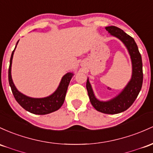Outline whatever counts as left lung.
Listing matches in <instances>:
<instances>
[{
	"label": "left lung",
	"instance_id": "8db88e82",
	"mask_svg": "<svg viewBox=\"0 0 153 153\" xmlns=\"http://www.w3.org/2000/svg\"><path fill=\"white\" fill-rule=\"evenodd\" d=\"M105 29L112 36L119 38L126 46L131 59V79L120 94L108 102L99 101L96 98L88 79L86 82V88L91 103L97 111L105 114H117L125 111L131 106L142 88L143 82L142 56L134 38L123 30L115 26L106 27Z\"/></svg>",
	"mask_w": 153,
	"mask_h": 153
}]
</instances>
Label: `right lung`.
<instances>
[{
	"label": "right lung",
	"mask_w": 153,
	"mask_h": 153,
	"mask_svg": "<svg viewBox=\"0 0 153 153\" xmlns=\"http://www.w3.org/2000/svg\"><path fill=\"white\" fill-rule=\"evenodd\" d=\"M18 42L19 41H17L16 45H17ZM14 50L12 51L11 59H10V65L9 68H8V82H9L12 94L16 102L27 111L33 114H36V115H46V114L51 113L52 112L59 110L65 102L68 87L73 74L68 73L64 75L57 89L53 94L49 97L41 99L31 98V97H27V96L20 93L19 91L16 89L14 83H13L12 78H11V69Z\"/></svg>",
	"instance_id": "obj_1"
}]
</instances>
